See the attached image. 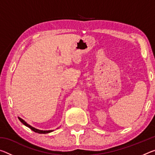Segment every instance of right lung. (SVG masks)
<instances>
[{
    "label": "right lung",
    "mask_w": 155,
    "mask_h": 155,
    "mask_svg": "<svg viewBox=\"0 0 155 155\" xmlns=\"http://www.w3.org/2000/svg\"><path fill=\"white\" fill-rule=\"evenodd\" d=\"M18 119H19V120L24 125H25L26 127H28L29 128H31V130H32L33 131H34V132H35V133H40V134H46V133H51V132H52V131H54V130H40V129H38V128H34V127H33L32 126H31L30 124H28V123H27L23 119H22L21 118V117H18Z\"/></svg>",
    "instance_id": "obj_1"
}]
</instances>
